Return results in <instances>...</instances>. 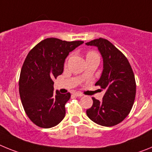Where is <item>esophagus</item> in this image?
<instances>
[{
  "label": "esophagus",
  "mask_w": 152,
  "mask_h": 152,
  "mask_svg": "<svg viewBox=\"0 0 152 152\" xmlns=\"http://www.w3.org/2000/svg\"><path fill=\"white\" fill-rule=\"evenodd\" d=\"M74 95H75V96H78V97H80V96H83L82 94H80V92H75L74 93Z\"/></svg>",
  "instance_id": "esophagus-1"
}]
</instances>
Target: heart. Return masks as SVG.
I'll use <instances>...</instances> for the list:
<instances>
[{
    "label": "heart",
    "mask_w": 152,
    "mask_h": 152,
    "mask_svg": "<svg viewBox=\"0 0 152 152\" xmlns=\"http://www.w3.org/2000/svg\"><path fill=\"white\" fill-rule=\"evenodd\" d=\"M94 57H98L97 54H96V53L94 52H88V53H87V58H94Z\"/></svg>",
    "instance_id": "obj_1"
}]
</instances>
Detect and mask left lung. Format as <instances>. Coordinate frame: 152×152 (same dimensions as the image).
<instances>
[{
	"mask_svg": "<svg viewBox=\"0 0 152 152\" xmlns=\"http://www.w3.org/2000/svg\"><path fill=\"white\" fill-rule=\"evenodd\" d=\"M86 45L97 47L103 57V72L95 85L105 90L101 102L92 97L93 105L87 115L100 126H116L128 116L135 101L133 71L127 58L107 39L99 38Z\"/></svg>",
	"mask_w": 152,
	"mask_h": 152,
	"instance_id": "obj_1",
	"label": "left lung"
}]
</instances>
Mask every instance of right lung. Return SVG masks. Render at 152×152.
<instances>
[{
    "label": "right lung",
    "mask_w": 152,
    "mask_h": 152,
    "mask_svg": "<svg viewBox=\"0 0 152 152\" xmlns=\"http://www.w3.org/2000/svg\"><path fill=\"white\" fill-rule=\"evenodd\" d=\"M83 41L48 38L31 49L21 69L19 91L24 110L41 128L57 126L65 116V103L71 94L54 91L53 80L61 75L64 60Z\"/></svg>",
    "instance_id": "add662e5"
}]
</instances>
